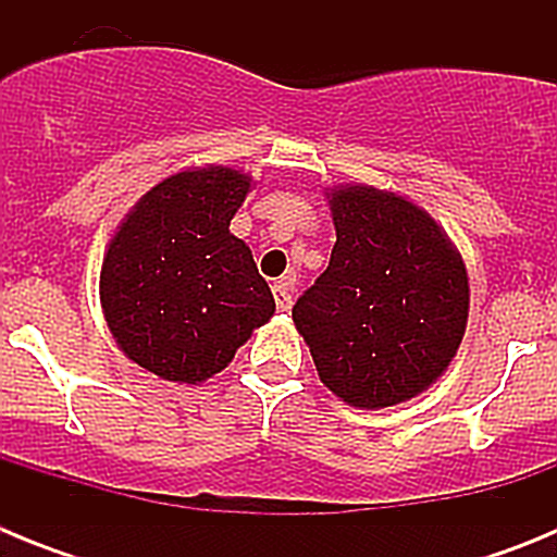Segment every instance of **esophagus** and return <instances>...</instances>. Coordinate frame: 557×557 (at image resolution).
Segmentation results:
<instances>
[{
    "label": "esophagus",
    "mask_w": 557,
    "mask_h": 557,
    "mask_svg": "<svg viewBox=\"0 0 557 557\" xmlns=\"http://www.w3.org/2000/svg\"><path fill=\"white\" fill-rule=\"evenodd\" d=\"M273 298L278 312H289L293 309V278H282L273 284Z\"/></svg>",
    "instance_id": "34e87169"
}]
</instances>
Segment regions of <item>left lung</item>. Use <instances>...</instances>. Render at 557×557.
Wrapping results in <instances>:
<instances>
[{"label": "left lung", "instance_id": "obj_1", "mask_svg": "<svg viewBox=\"0 0 557 557\" xmlns=\"http://www.w3.org/2000/svg\"><path fill=\"white\" fill-rule=\"evenodd\" d=\"M337 243L293 307L323 385L382 410L449 368L469 321V273L446 231L396 191H329Z\"/></svg>", "mask_w": 557, "mask_h": 557}]
</instances>
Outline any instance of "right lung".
I'll return each instance as SVG.
<instances>
[{
	"mask_svg": "<svg viewBox=\"0 0 557 557\" xmlns=\"http://www.w3.org/2000/svg\"><path fill=\"white\" fill-rule=\"evenodd\" d=\"M250 175L200 166L141 195L108 243L100 301L116 346L166 382L198 385L273 318L250 248L228 231Z\"/></svg>",
	"mask_w": 557,
	"mask_h": 557,
	"instance_id": "1",
	"label": "right lung"
}]
</instances>
